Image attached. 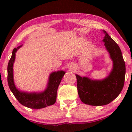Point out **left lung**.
<instances>
[{
    "label": "left lung",
    "mask_w": 132,
    "mask_h": 132,
    "mask_svg": "<svg viewBox=\"0 0 132 132\" xmlns=\"http://www.w3.org/2000/svg\"><path fill=\"white\" fill-rule=\"evenodd\" d=\"M102 31L104 34L102 41L112 61L111 71L108 76L100 80L76 75L79 96L83 103L88 105L110 103L120 95L125 80L126 65L120 47L105 30Z\"/></svg>",
    "instance_id": "obj_1"
}]
</instances>
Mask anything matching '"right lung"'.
<instances>
[{"instance_id": "1", "label": "right lung", "mask_w": 132, "mask_h": 132, "mask_svg": "<svg viewBox=\"0 0 132 132\" xmlns=\"http://www.w3.org/2000/svg\"><path fill=\"white\" fill-rule=\"evenodd\" d=\"M22 45L14 48L8 65V82L10 89L19 103L30 109H42L53 105L56 100L57 91L65 72L63 70L53 71L49 75L47 84L44 91L41 92H27L17 88L14 79V63L15 53Z\"/></svg>"}]
</instances>
